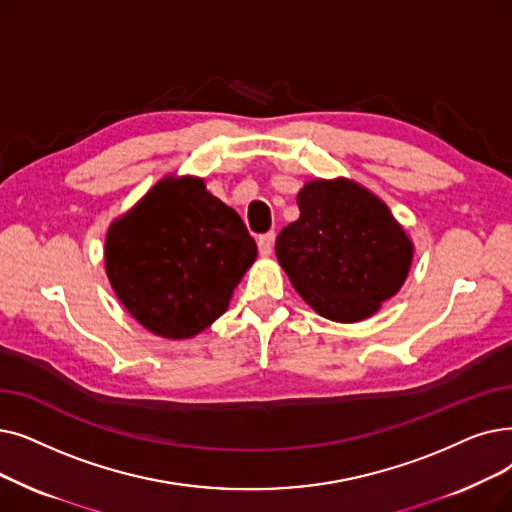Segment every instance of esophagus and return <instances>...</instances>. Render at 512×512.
<instances>
[{
	"mask_svg": "<svg viewBox=\"0 0 512 512\" xmlns=\"http://www.w3.org/2000/svg\"><path fill=\"white\" fill-rule=\"evenodd\" d=\"M257 247H259V255L261 257H270L274 251V232L268 234H261L257 240Z\"/></svg>",
	"mask_w": 512,
	"mask_h": 512,
	"instance_id": "1",
	"label": "esophagus"
}]
</instances>
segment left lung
<instances>
[{
	"label": "left lung",
	"mask_w": 512,
	"mask_h": 512,
	"mask_svg": "<svg viewBox=\"0 0 512 512\" xmlns=\"http://www.w3.org/2000/svg\"><path fill=\"white\" fill-rule=\"evenodd\" d=\"M299 219L282 228L276 257L303 301L332 322H360L404 286L414 244L379 196L335 177L299 194Z\"/></svg>",
	"instance_id": "8db88e82"
}]
</instances>
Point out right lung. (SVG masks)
Listing matches in <instances>:
<instances>
[{"instance_id": "right-lung-1", "label": "right lung", "mask_w": 512, "mask_h": 512, "mask_svg": "<svg viewBox=\"0 0 512 512\" xmlns=\"http://www.w3.org/2000/svg\"><path fill=\"white\" fill-rule=\"evenodd\" d=\"M255 257L240 215L194 175L163 177L108 226L104 242L123 307L152 335L177 341L224 314Z\"/></svg>"}]
</instances>
